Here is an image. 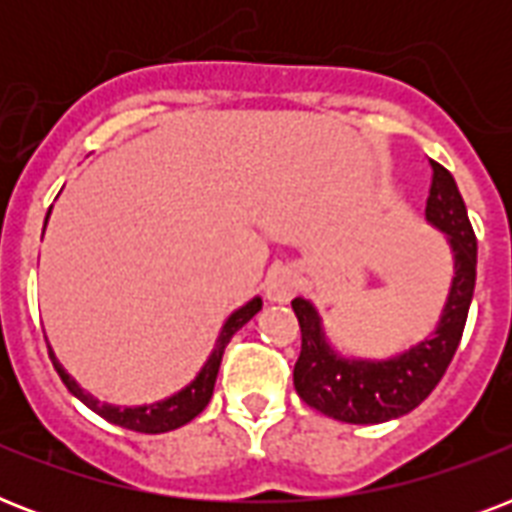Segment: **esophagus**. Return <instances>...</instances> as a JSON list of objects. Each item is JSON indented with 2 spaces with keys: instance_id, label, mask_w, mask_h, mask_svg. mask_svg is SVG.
Masks as SVG:
<instances>
[{
  "instance_id": "1",
  "label": "esophagus",
  "mask_w": 512,
  "mask_h": 512,
  "mask_svg": "<svg viewBox=\"0 0 512 512\" xmlns=\"http://www.w3.org/2000/svg\"><path fill=\"white\" fill-rule=\"evenodd\" d=\"M297 292V273L292 268H276L265 279V295L271 303H289Z\"/></svg>"
}]
</instances>
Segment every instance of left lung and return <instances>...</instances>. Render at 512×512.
Returning a JSON list of instances; mask_svg holds the SVG:
<instances>
[{"label":"left lung","instance_id":"1","mask_svg":"<svg viewBox=\"0 0 512 512\" xmlns=\"http://www.w3.org/2000/svg\"><path fill=\"white\" fill-rule=\"evenodd\" d=\"M430 167L433 177L425 215L446 231L454 249L452 292L436 335L390 361H345L329 350L313 305L300 297L292 300L303 332L295 390L305 404L332 420L374 425L412 412L433 393L457 353L476 289V233L452 172L438 162H430Z\"/></svg>","mask_w":512,"mask_h":512}]
</instances>
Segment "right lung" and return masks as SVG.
I'll return each instance as SVG.
<instances>
[{"label":"right lung","instance_id":"1","mask_svg":"<svg viewBox=\"0 0 512 512\" xmlns=\"http://www.w3.org/2000/svg\"><path fill=\"white\" fill-rule=\"evenodd\" d=\"M263 308V300L255 297L252 303H247L244 308L233 313L231 319L225 321L223 332L217 337V345L212 350V356L209 361L204 364V369L199 372V377L188 385L185 390H180L177 396L167 398V401H159V404H151V406H135V409H119V406H108V404H100L90 393H84L79 385H76L71 377L66 374V369L58 364V358L52 356L50 350V358H52V366H55V372L60 374V380L66 382V388L74 393L79 401L90 406L92 412H98L103 420L114 422L119 428H127V430H135V433H167V430H175L185 422H191L196 414L204 412V406L209 404V398H212V390H215V380H217V369H220V361H223V350L225 345L231 342V337L239 332L244 324H247L257 311Z\"/></svg>","mask_w":512,"mask_h":512}]
</instances>
